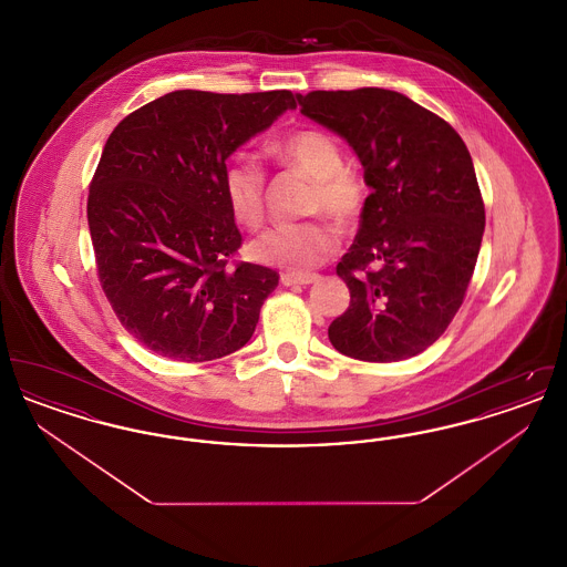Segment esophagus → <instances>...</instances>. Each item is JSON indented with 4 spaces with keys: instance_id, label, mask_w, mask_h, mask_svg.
<instances>
[{
    "instance_id": "obj_1",
    "label": "esophagus",
    "mask_w": 567,
    "mask_h": 567,
    "mask_svg": "<svg viewBox=\"0 0 567 567\" xmlns=\"http://www.w3.org/2000/svg\"><path fill=\"white\" fill-rule=\"evenodd\" d=\"M319 280V274H282L280 282L285 287H296V285H312Z\"/></svg>"
}]
</instances>
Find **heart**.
Returning a JSON list of instances; mask_svg holds the SVG:
<instances>
[{"label": "heart", "mask_w": 567, "mask_h": 567, "mask_svg": "<svg viewBox=\"0 0 567 567\" xmlns=\"http://www.w3.org/2000/svg\"><path fill=\"white\" fill-rule=\"evenodd\" d=\"M271 157L312 178L306 213H327L342 227H351L363 215L368 183L344 165V151L331 134L303 127L271 142ZM266 172L257 163L236 157L223 169V197L229 215L246 229H257L266 218ZM338 234L327 218H310L271 227L250 244V257L264 266L289 274L312 270L336 250Z\"/></svg>", "instance_id": "obj_1"}]
</instances>
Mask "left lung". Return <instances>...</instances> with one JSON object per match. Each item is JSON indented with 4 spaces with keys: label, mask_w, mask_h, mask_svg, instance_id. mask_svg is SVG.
<instances>
[{
    "label": "left lung",
    "mask_w": 567,
    "mask_h": 567,
    "mask_svg": "<svg viewBox=\"0 0 567 567\" xmlns=\"http://www.w3.org/2000/svg\"><path fill=\"white\" fill-rule=\"evenodd\" d=\"M297 102L351 144L372 189L336 268L351 303L329 340L359 361L414 357L455 319L478 259L485 202L470 151L444 118L398 91H310Z\"/></svg>",
    "instance_id": "8db88e82"
}]
</instances>
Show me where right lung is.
Masks as SVG:
<instances>
[{"label":"right lung","mask_w":567,"mask_h":567,"mask_svg":"<svg viewBox=\"0 0 567 567\" xmlns=\"http://www.w3.org/2000/svg\"><path fill=\"white\" fill-rule=\"evenodd\" d=\"M296 106L291 91L183 89L110 134L89 187V231L110 306L148 351L197 363L250 340L278 274L236 259L243 234L223 197V169Z\"/></svg>","instance_id":"1"}]
</instances>
